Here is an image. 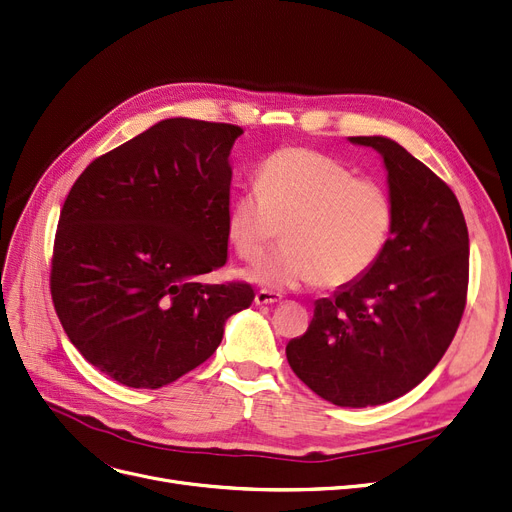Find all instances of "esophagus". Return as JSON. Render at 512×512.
Here are the masks:
<instances>
[{"instance_id": "esophagus-1", "label": "esophagus", "mask_w": 512, "mask_h": 512, "mask_svg": "<svg viewBox=\"0 0 512 512\" xmlns=\"http://www.w3.org/2000/svg\"><path fill=\"white\" fill-rule=\"evenodd\" d=\"M282 295L280 293H274V291H265V288H261V291H257L255 295V303L257 305H272V303H280Z\"/></svg>"}]
</instances>
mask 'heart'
<instances>
[{
    "label": "heart",
    "instance_id": "b5f03b06",
    "mask_svg": "<svg viewBox=\"0 0 512 512\" xmlns=\"http://www.w3.org/2000/svg\"><path fill=\"white\" fill-rule=\"evenodd\" d=\"M257 188L234 198L228 234L242 259L257 261L282 232L286 242L253 272L263 286H347L387 249L395 221L387 188L353 177L328 154L282 148L261 165Z\"/></svg>",
    "mask_w": 512,
    "mask_h": 512
}]
</instances>
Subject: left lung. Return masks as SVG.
Returning a JSON list of instances; mask_svg holds the SVG:
<instances>
[{"label":"left lung","mask_w":512,"mask_h":512,"mask_svg":"<svg viewBox=\"0 0 512 512\" xmlns=\"http://www.w3.org/2000/svg\"><path fill=\"white\" fill-rule=\"evenodd\" d=\"M349 140L381 152L393 232L366 276L316 301L286 360L326 402L366 408L414 389L450 347L469 288V230L450 186L404 146L381 136Z\"/></svg>","instance_id":"left-lung-1"}]
</instances>
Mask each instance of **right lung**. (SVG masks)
I'll return each mask as SVG.
<instances>
[{
  "label": "right lung",
  "mask_w": 512,
  "mask_h": 512,
  "mask_svg": "<svg viewBox=\"0 0 512 512\" xmlns=\"http://www.w3.org/2000/svg\"><path fill=\"white\" fill-rule=\"evenodd\" d=\"M242 127L165 119L85 167L62 205L50 291L66 337L110 379L159 389L209 360L247 282L228 259L230 150Z\"/></svg>",
  "instance_id": "right-lung-1"
}]
</instances>
